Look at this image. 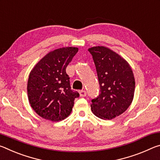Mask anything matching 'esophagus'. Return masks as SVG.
<instances>
[{"mask_svg": "<svg viewBox=\"0 0 160 160\" xmlns=\"http://www.w3.org/2000/svg\"><path fill=\"white\" fill-rule=\"evenodd\" d=\"M79 93H80V97H85L86 94H87L86 91H85V90H80L79 92Z\"/></svg>", "mask_w": 160, "mask_h": 160, "instance_id": "obj_1", "label": "esophagus"}]
</instances>
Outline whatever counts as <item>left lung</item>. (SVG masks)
Returning a JSON list of instances; mask_svg holds the SVG:
<instances>
[{"label": "left lung", "instance_id": "left-lung-1", "mask_svg": "<svg viewBox=\"0 0 160 160\" xmlns=\"http://www.w3.org/2000/svg\"><path fill=\"white\" fill-rule=\"evenodd\" d=\"M95 64L100 93L92 99L91 109L100 118L111 119L123 113L133 99L135 78L130 65L105 47L88 48Z\"/></svg>", "mask_w": 160, "mask_h": 160}]
</instances>
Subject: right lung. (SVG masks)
Masks as SVG:
<instances>
[{
	"instance_id": "1",
	"label": "right lung",
	"mask_w": 160,
	"mask_h": 160,
	"mask_svg": "<svg viewBox=\"0 0 160 160\" xmlns=\"http://www.w3.org/2000/svg\"><path fill=\"white\" fill-rule=\"evenodd\" d=\"M78 51L77 47H63L51 51L35 65L29 75L28 99L38 115L52 121L68 117L74 100L80 96L71 90L66 67Z\"/></svg>"
}]
</instances>
